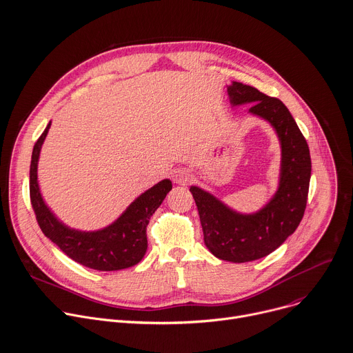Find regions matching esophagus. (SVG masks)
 Listing matches in <instances>:
<instances>
[{"mask_svg":"<svg viewBox=\"0 0 353 353\" xmlns=\"http://www.w3.org/2000/svg\"><path fill=\"white\" fill-rule=\"evenodd\" d=\"M172 179H174L176 183H179V185H186V183L190 182L192 175H190V172H189L188 170H178V171L174 172Z\"/></svg>","mask_w":353,"mask_h":353,"instance_id":"esophagus-1","label":"esophagus"}]
</instances>
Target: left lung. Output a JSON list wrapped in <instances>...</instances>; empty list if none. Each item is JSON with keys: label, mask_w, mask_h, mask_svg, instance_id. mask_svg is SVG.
Returning <instances> with one entry per match:
<instances>
[{"label": "left lung", "mask_w": 353, "mask_h": 353, "mask_svg": "<svg viewBox=\"0 0 353 353\" xmlns=\"http://www.w3.org/2000/svg\"><path fill=\"white\" fill-rule=\"evenodd\" d=\"M227 92L232 106L252 103L250 113L273 126L282 147L279 188L256 213L234 212L212 193L198 186L189 189L209 251L219 259L241 263L269 255L299 227L307 205L311 159L304 136L281 99L236 81L227 87Z\"/></svg>", "instance_id": "obj_1"}]
</instances>
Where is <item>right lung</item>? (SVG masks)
<instances>
[{
	"mask_svg": "<svg viewBox=\"0 0 353 353\" xmlns=\"http://www.w3.org/2000/svg\"><path fill=\"white\" fill-rule=\"evenodd\" d=\"M50 125L37 139L32 151L29 171L30 203L39 227L67 256L97 270H121L139 263L147 251V225L172 189L164 179L140 196L108 227L98 231H80L63 224L46 206L37 183V161Z\"/></svg>",
	"mask_w": 353,
	"mask_h": 353,
	"instance_id": "add662e5",
	"label": "right lung"
}]
</instances>
